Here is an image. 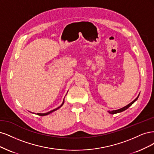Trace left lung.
Segmentation results:
<instances>
[{
	"mask_svg": "<svg viewBox=\"0 0 154 154\" xmlns=\"http://www.w3.org/2000/svg\"><path fill=\"white\" fill-rule=\"evenodd\" d=\"M139 96H140V93H139V95H138V96L136 97V98L135 99V100H134L132 102H131L130 103H128V105H127L126 106H125V107H122V108H120V109H117V110H113V111H107V112L109 113V114H111V115H114V114H116V113H118V112H123V111H124L125 110H126V109H127L129 107H131L132 104L134 103L137 100V98H138V97H139Z\"/></svg>",
	"mask_w": 154,
	"mask_h": 154,
	"instance_id": "left-lung-1",
	"label": "left lung"
}]
</instances>
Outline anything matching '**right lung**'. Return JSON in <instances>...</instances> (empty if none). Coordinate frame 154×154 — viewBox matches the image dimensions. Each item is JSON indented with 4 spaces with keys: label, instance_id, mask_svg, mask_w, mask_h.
I'll return each instance as SVG.
<instances>
[{
    "label": "right lung",
    "instance_id": "obj_1",
    "mask_svg": "<svg viewBox=\"0 0 154 154\" xmlns=\"http://www.w3.org/2000/svg\"><path fill=\"white\" fill-rule=\"evenodd\" d=\"M68 93V92H67ZM64 98L63 99V103H61V105L60 106H59L58 107H57V108H56V109H53V110H52V111H49V112H45V113H34V112H31V113H33V114H36V115H39V116H46V115H49V114H51V112H54V111H56V110H57V109H59V108H60L61 107H62V106L64 104Z\"/></svg>",
    "mask_w": 154,
    "mask_h": 154
}]
</instances>
